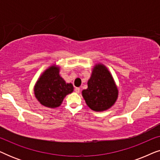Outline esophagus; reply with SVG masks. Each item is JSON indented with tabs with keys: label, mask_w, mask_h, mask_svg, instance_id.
<instances>
[{
	"label": "esophagus",
	"mask_w": 160,
	"mask_h": 160,
	"mask_svg": "<svg viewBox=\"0 0 160 160\" xmlns=\"http://www.w3.org/2000/svg\"><path fill=\"white\" fill-rule=\"evenodd\" d=\"M75 92L76 93H79L80 92V88H79V87H76Z\"/></svg>",
	"instance_id": "esophagus-1"
}]
</instances>
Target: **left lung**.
Masks as SVG:
<instances>
[{
  "mask_svg": "<svg viewBox=\"0 0 160 160\" xmlns=\"http://www.w3.org/2000/svg\"><path fill=\"white\" fill-rule=\"evenodd\" d=\"M87 89L82 96L87 106L95 111L108 110L118 98V89L108 68L101 63L94 66Z\"/></svg>",
  "mask_w": 160,
  "mask_h": 160,
  "instance_id": "obj_1",
  "label": "left lung"
}]
</instances>
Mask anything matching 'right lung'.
<instances>
[{"label":"right lung","mask_w":160,"mask_h":160,"mask_svg":"<svg viewBox=\"0 0 160 160\" xmlns=\"http://www.w3.org/2000/svg\"><path fill=\"white\" fill-rule=\"evenodd\" d=\"M73 91L71 83H66L60 75V68L55 65L48 68L34 87L36 99L43 106L55 108L62 104L65 96Z\"/></svg>","instance_id":"obj_1"}]
</instances>
